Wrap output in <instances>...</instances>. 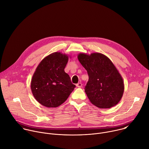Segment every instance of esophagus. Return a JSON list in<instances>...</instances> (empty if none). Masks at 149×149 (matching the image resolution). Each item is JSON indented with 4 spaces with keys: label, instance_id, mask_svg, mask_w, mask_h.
I'll use <instances>...</instances> for the list:
<instances>
[{
    "label": "esophagus",
    "instance_id": "obj_1",
    "mask_svg": "<svg viewBox=\"0 0 149 149\" xmlns=\"http://www.w3.org/2000/svg\"><path fill=\"white\" fill-rule=\"evenodd\" d=\"M82 84L81 82H79V83H78V84H76V86H77V87H78V88H81V87H82Z\"/></svg>",
    "mask_w": 149,
    "mask_h": 149
}]
</instances>
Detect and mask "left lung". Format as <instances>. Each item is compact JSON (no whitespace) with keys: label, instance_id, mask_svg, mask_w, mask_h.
Masks as SVG:
<instances>
[{"label":"left lung","instance_id":"left-lung-1","mask_svg":"<svg viewBox=\"0 0 149 149\" xmlns=\"http://www.w3.org/2000/svg\"><path fill=\"white\" fill-rule=\"evenodd\" d=\"M78 59L89 79L85 92L90 102L100 109H110L121 100L124 81L112 61L101 53H79Z\"/></svg>","mask_w":149,"mask_h":149}]
</instances>
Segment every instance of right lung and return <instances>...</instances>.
<instances>
[{
    "instance_id": "right-lung-1",
    "label": "right lung",
    "mask_w": 149,
    "mask_h": 149,
    "mask_svg": "<svg viewBox=\"0 0 149 149\" xmlns=\"http://www.w3.org/2000/svg\"><path fill=\"white\" fill-rule=\"evenodd\" d=\"M68 59V55L61 52L52 53L40 61L32 76V94L46 107H58L67 100L75 87L64 71Z\"/></svg>"
}]
</instances>
